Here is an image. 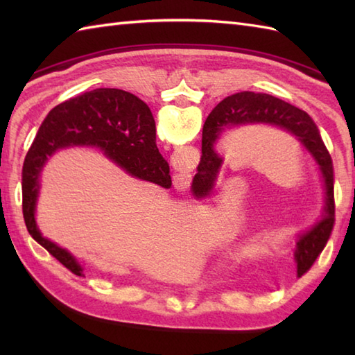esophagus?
I'll return each instance as SVG.
<instances>
[{"label": "esophagus", "mask_w": 355, "mask_h": 355, "mask_svg": "<svg viewBox=\"0 0 355 355\" xmlns=\"http://www.w3.org/2000/svg\"><path fill=\"white\" fill-rule=\"evenodd\" d=\"M187 177H189V175H186V173H180V175L173 178V184H175L177 189L184 191L186 187L189 186V178H187Z\"/></svg>", "instance_id": "obj_1"}]
</instances>
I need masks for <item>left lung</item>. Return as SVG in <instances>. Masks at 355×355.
I'll return each mask as SVG.
<instances>
[{"label": "left lung", "mask_w": 355, "mask_h": 355, "mask_svg": "<svg viewBox=\"0 0 355 355\" xmlns=\"http://www.w3.org/2000/svg\"><path fill=\"white\" fill-rule=\"evenodd\" d=\"M252 125L279 128L299 143L310 155L323 186V209L315 223L297 235L294 259L297 273L310 268L323 250L334 224V172L333 160L323 143L318 126L305 111L270 94L243 92L225 97L215 107L202 126L201 162L192 180V191L197 197H206L216 187L224 164V157L216 145L224 134Z\"/></svg>", "instance_id": "obj_1"}]
</instances>
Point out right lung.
<instances>
[{
  "label": "right lung",
  "instance_id": "right-lung-1",
  "mask_svg": "<svg viewBox=\"0 0 355 355\" xmlns=\"http://www.w3.org/2000/svg\"><path fill=\"white\" fill-rule=\"evenodd\" d=\"M70 148H96L128 175L164 189L172 182L169 164L155 145L153 112L137 96L119 88H96L49 112L22 168V214L33 239L74 275L84 276L80 262L67 248L42 236L36 224L44 166L51 155Z\"/></svg>",
  "mask_w": 355,
  "mask_h": 355
}]
</instances>
